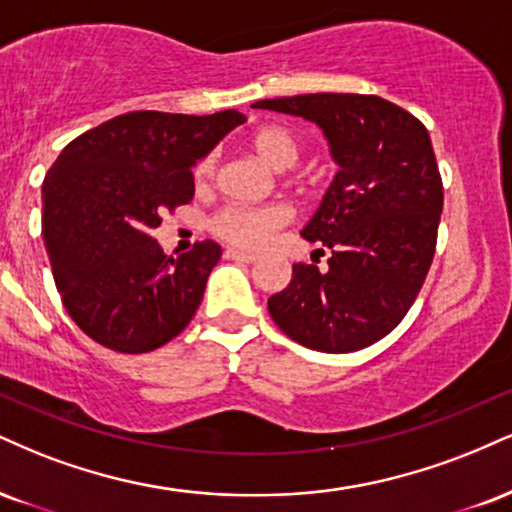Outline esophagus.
Listing matches in <instances>:
<instances>
[{
	"label": "esophagus",
	"instance_id": "obj_1",
	"mask_svg": "<svg viewBox=\"0 0 512 512\" xmlns=\"http://www.w3.org/2000/svg\"><path fill=\"white\" fill-rule=\"evenodd\" d=\"M224 257H226V260H238V262H248V264L257 260L255 252H243V250H236V248H226Z\"/></svg>",
	"mask_w": 512,
	"mask_h": 512
}]
</instances>
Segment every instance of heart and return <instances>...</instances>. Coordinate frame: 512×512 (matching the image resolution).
I'll return each instance as SVG.
<instances>
[{"label":"heart","instance_id":"heart-1","mask_svg":"<svg viewBox=\"0 0 512 512\" xmlns=\"http://www.w3.org/2000/svg\"><path fill=\"white\" fill-rule=\"evenodd\" d=\"M255 155L274 169H288L298 162L300 145L298 133L283 123H269L257 128L250 138ZM214 174V157L207 155L195 164L193 178L197 183H207ZM291 221V209L286 205H226L209 221V229L226 243L243 250H257L272 238L274 231L283 229Z\"/></svg>","mask_w":512,"mask_h":512}]
</instances>
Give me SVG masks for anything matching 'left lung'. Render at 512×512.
Segmentation results:
<instances>
[{
    "label": "left lung",
    "instance_id": "8db88e82",
    "mask_svg": "<svg viewBox=\"0 0 512 512\" xmlns=\"http://www.w3.org/2000/svg\"><path fill=\"white\" fill-rule=\"evenodd\" d=\"M252 107L315 121L341 166L303 229V238L329 248V269L293 264L291 283L269 298V315L305 348L372 346L403 322L434 260L443 183L427 128L384 97L353 92Z\"/></svg>",
    "mask_w": 512,
    "mask_h": 512
}]
</instances>
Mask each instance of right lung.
I'll return each mask as SVG.
<instances>
[{"instance_id":"obj_1","label":"right lung","mask_w":512,"mask_h":512,"mask_svg":"<svg viewBox=\"0 0 512 512\" xmlns=\"http://www.w3.org/2000/svg\"><path fill=\"white\" fill-rule=\"evenodd\" d=\"M245 116L128 112L61 150L42 183V236L66 312L116 353H150L190 324L221 248L166 257L164 212L195 195L193 166Z\"/></svg>"}]
</instances>
